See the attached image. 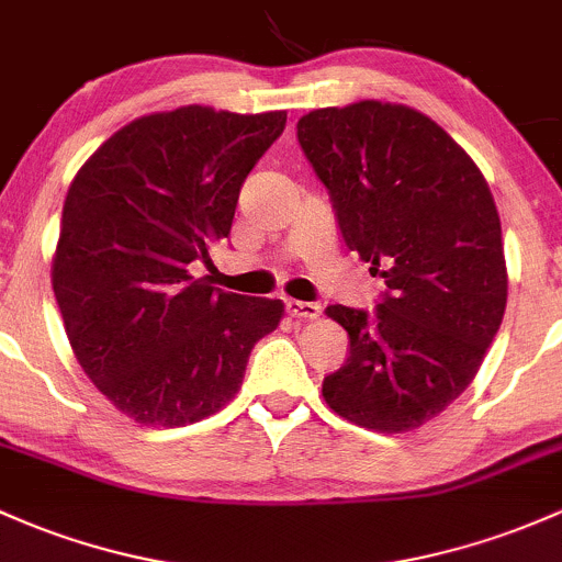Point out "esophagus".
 <instances>
[{
	"label": "esophagus",
	"instance_id": "obj_1",
	"mask_svg": "<svg viewBox=\"0 0 562 562\" xmlns=\"http://www.w3.org/2000/svg\"><path fill=\"white\" fill-rule=\"evenodd\" d=\"M283 307H286V313L292 318H316L318 313H322V305L303 303V300H286Z\"/></svg>",
	"mask_w": 562,
	"mask_h": 562
}]
</instances>
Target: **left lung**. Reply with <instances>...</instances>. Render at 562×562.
I'll return each instance as SVG.
<instances>
[{
    "instance_id": "obj_1",
    "label": "left lung",
    "mask_w": 562,
    "mask_h": 562,
    "mask_svg": "<svg viewBox=\"0 0 562 562\" xmlns=\"http://www.w3.org/2000/svg\"><path fill=\"white\" fill-rule=\"evenodd\" d=\"M297 142L327 187L342 240L385 281L375 311L329 305L348 359L324 400L356 426L418 428L467 391L506 307L491 187L426 114L359 101L316 110Z\"/></svg>"
}]
</instances>
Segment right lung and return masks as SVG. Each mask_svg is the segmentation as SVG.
Segmentation results:
<instances>
[{
	"instance_id": "right-lung-1",
	"label": "right lung",
	"mask_w": 562,
	"mask_h": 562,
	"mask_svg": "<svg viewBox=\"0 0 562 562\" xmlns=\"http://www.w3.org/2000/svg\"><path fill=\"white\" fill-rule=\"evenodd\" d=\"M286 112L182 106L147 114L93 153L66 192L53 292L77 361L144 426L209 418L238 394L283 303L190 273L231 235L240 187Z\"/></svg>"
}]
</instances>
